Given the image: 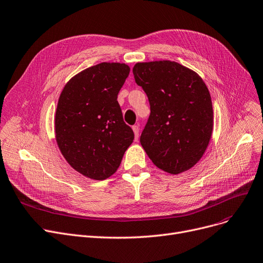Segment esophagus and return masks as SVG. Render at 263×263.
Segmentation results:
<instances>
[{
    "label": "esophagus",
    "instance_id": "1",
    "mask_svg": "<svg viewBox=\"0 0 263 263\" xmlns=\"http://www.w3.org/2000/svg\"><path fill=\"white\" fill-rule=\"evenodd\" d=\"M132 130H133L134 135H135V140H138V139H139V133H140V128H139V125H133V127H132Z\"/></svg>",
    "mask_w": 263,
    "mask_h": 263
}]
</instances>
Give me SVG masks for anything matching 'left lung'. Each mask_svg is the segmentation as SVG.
Segmentation results:
<instances>
[{"mask_svg": "<svg viewBox=\"0 0 263 263\" xmlns=\"http://www.w3.org/2000/svg\"><path fill=\"white\" fill-rule=\"evenodd\" d=\"M135 83L143 88L151 115L141 145L153 163L170 174H179L198 163L213 132V105L203 79L174 61L139 62Z\"/></svg>", "mask_w": 263, "mask_h": 263, "instance_id": "obj_1", "label": "left lung"}]
</instances>
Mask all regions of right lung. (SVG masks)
Segmentation results:
<instances>
[{"instance_id":"obj_1","label":"right lung","mask_w":263,"mask_h":263,"mask_svg":"<svg viewBox=\"0 0 263 263\" xmlns=\"http://www.w3.org/2000/svg\"><path fill=\"white\" fill-rule=\"evenodd\" d=\"M129 73L124 63H99L72 77L60 95L55 141L67 163L88 178L111 176L134 140L117 101Z\"/></svg>"}]
</instances>
